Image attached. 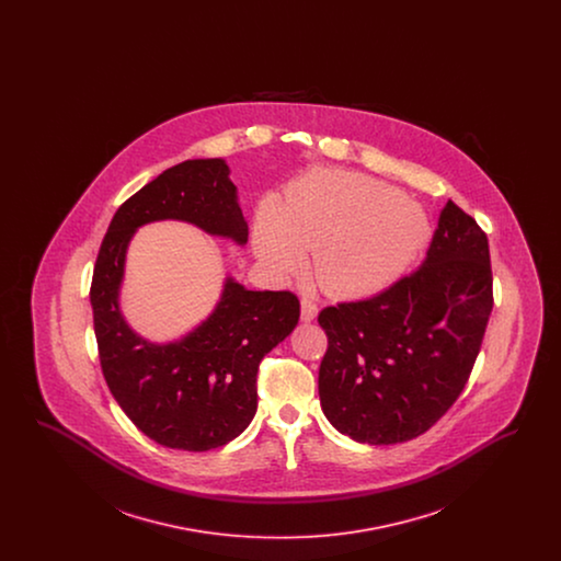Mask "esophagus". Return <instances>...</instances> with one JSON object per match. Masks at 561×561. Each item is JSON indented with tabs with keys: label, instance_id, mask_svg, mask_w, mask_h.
Returning <instances> with one entry per match:
<instances>
[{
	"label": "esophagus",
	"instance_id": "esophagus-1",
	"mask_svg": "<svg viewBox=\"0 0 561 561\" xmlns=\"http://www.w3.org/2000/svg\"><path fill=\"white\" fill-rule=\"evenodd\" d=\"M316 316H318V305H316L309 296H305V298L300 300V320L313 321L316 320Z\"/></svg>",
	"mask_w": 561,
	"mask_h": 561
}]
</instances>
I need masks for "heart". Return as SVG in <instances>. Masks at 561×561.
Segmentation results:
<instances>
[{
    "mask_svg": "<svg viewBox=\"0 0 561 561\" xmlns=\"http://www.w3.org/2000/svg\"><path fill=\"white\" fill-rule=\"evenodd\" d=\"M431 222L398 188L357 172H318L286 204L259 216L256 252L277 275H293L313 254L323 293L359 298L391 286L423 254Z\"/></svg>",
    "mask_w": 561,
    "mask_h": 561,
    "instance_id": "obj_1",
    "label": "heart"
}]
</instances>
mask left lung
Listing matches in <instances>:
<instances>
[{
    "label": "left lung",
    "mask_w": 561,
    "mask_h": 561,
    "mask_svg": "<svg viewBox=\"0 0 561 561\" xmlns=\"http://www.w3.org/2000/svg\"><path fill=\"white\" fill-rule=\"evenodd\" d=\"M490 313L488 238L448 199L421 267L385 293L321 311L325 419L370 446L423 435L465 389Z\"/></svg>",
    "instance_id": "8db88e82"
}]
</instances>
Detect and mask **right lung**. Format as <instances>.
Returning a JSON list of instances; mask_svg holds the SVG:
<instances>
[{
  "label": "right lung",
  "mask_w": 561,
  "mask_h": 561,
  "mask_svg": "<svg viewBox=\"0 0 561 561\" xmlns=\"http://www.w3.org/2000/svg\"><path fill=\"white\" fill-rule=\"evenodd\" d=\"M220 158L187 160L126 199L108 225L90 302L101 368L122 410L165 448L206 453L236 439L256 414V374L268 351L298 323L293 293L248 290L231 275L213 313L172 343H151L122 313L119 293L136 229L183 220L243 245L248 222Z\"/></svg>",
  "instance_id": "obj_1"
}]
</instances>
